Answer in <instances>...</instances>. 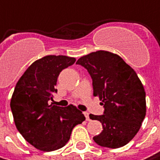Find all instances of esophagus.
Segmentation results:
<instances>
[{
	"label": "esophagus",
	"instance_id": "34e87169",
	"mask_svg": "<svg viewBox=\"0 0 160 160\" xmlns=\"http://www.w3.org/2000/svg\"><path fill=\"white\" fill-rule=\"evenodd\" d=\"M84 115H85V117H86L87 121H89V120H90L89 113H88V112H87V111H85V112H84Z\"/></svg>",
	"mask_w": 160,
	"mask_h": 160
}]
</instances>
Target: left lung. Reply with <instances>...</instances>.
<instances>
[{
  "mask_svg": "<svg viewBox=\"0 0 160 160\" xmlns=\"http://www.w3.org/2000/svg\"><path fill=\"white\" fill-rule=\"evenodd\" d=\"M76 63L88 70L93 95L104 108L102 115H89L103 126L93 140L103 148L125 146L139 131L147 110L146 92L136 72L120 56L104 50L83 56Z\"/></svg>",
  "mask_w": 160,
  "mask_h": 160,
  "instance_id": "obj_1",
  "label": "left lung"
}]
</instances>
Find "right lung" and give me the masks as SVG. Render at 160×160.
<instances>
[{
  "label": "right lung",
  "mask_w": 160,
  "mask_h": 160,
  "mask_svg": "<svg viewBox=\"0 0 160 160\" xmlns=\"http://www.w3.org/2000/svg\"><path fill=\"white\" fill-rule=\"evenodd\" d=\"M74 58L45 56L34 62L17 82L11 99L14 123L22 136L36 148L53 151L64 147L72 128L86 118L74 106L53 105L60 72L72 65Z\"/></svg>",
  "instance_id": "1"
}]
</instances>
